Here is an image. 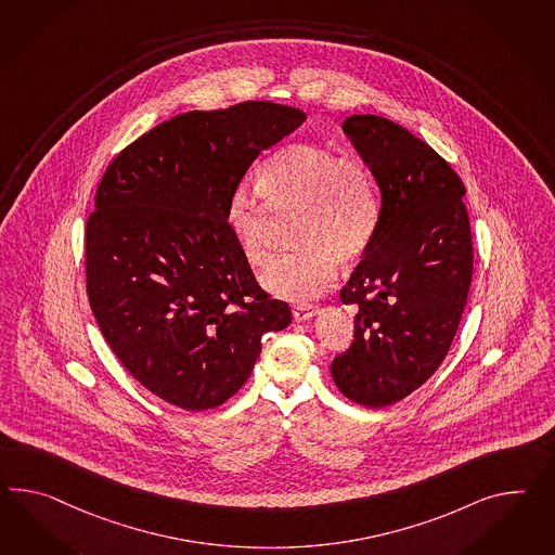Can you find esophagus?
Returning <instances> with one entry per match:
<instances>
[{"label": "esophagus", "mask_w": 555, "mask_h": 555, "mask_svg": "<svg viewBox=\"0 0 555 555\" xmlns=\"http://www.w3.org/2000/svg\"><path fill=\"white\" fill-rule=\"evenodd\" d=\"M315 313H318V308H315V306H310V304H306V306H296V308L292 310L294 322H306V320H312Z\"/></svg>", "instance_id": "obj_1"}]
</instances>
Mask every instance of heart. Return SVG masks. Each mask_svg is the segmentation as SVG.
<instances>
[{
	"mask_svg": "<svg viewBox=\"0 0 555 555\" xmlns=\"http://www.w3.org/2000/svg\"><path fill=\"white\" fill-rule=\"evenodd\" d=\"M259 185L273 207H301L294 229L301 245L273 257L261 284L287 301L320 298L336 282L340 259H358L378 231L383 201L374 177L326 146L289 144L263 163ZM225 223L247 261L266 263L268 205L259 189H233Z\"/></svg>",
	"mask_w": 555,
	"mask_h": 555,
	"instance_id": "1",
	"label": "heart"
}]
</instances>
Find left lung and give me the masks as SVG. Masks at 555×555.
Instances as JSON below:
<instances>
[{"label":"left lung","instance_id":"8db88e82","mask_svg":"<svg viewBox=\"0 0 555 555\" xmlns=\"http://www.w3.org/2000/svg\"><path fill=\"white\" fill-rule=\"evenodd\" d=\"M344 134L380 189L374 240L344 285L354 341L332 362L344 397L383 409L441 366L473 275L465 186L449 163L406 128L376 114L344 120Z\"/></svg>","mask_w":555,"mask_h":555}]
</instances>
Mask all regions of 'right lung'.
Masks as SVG:
<instances>
[{"label": "right lung", "mask_w": 555, "mask_h": 555, "mask_svg": "<svg viewBox=\"0 0 555 555\" xmlns=\"http://www.w3.org/2000/svg\"><path fill=\"white\" fill-rule=\"evenodd\" d=\"M304 120L266 100L179 114L100 181L86 223L90 308L122 366L169 404H223L249 378L261 336L292 322L257 285L225 207L261 151Z\"/></svg>", "instance_id": "obj_1"}]
</instances>
